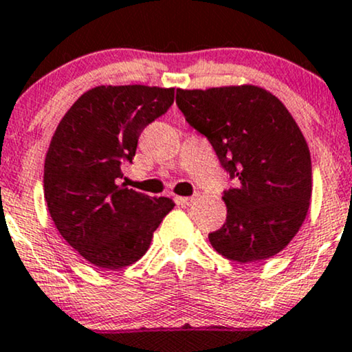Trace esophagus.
Instances as JSON below:
<instances>
[{
    "label": "esophagus",
    "mask_w": 352,
    "mask_h": 352,
    "mask_svg": "<svg viewBox=\"0 0 352 352\" xmlns=\"http://www.w3.org/2000/svg\"><path fill=\"white\" fill-rule=\"evenodd\" d=\"M197 200H198V195L195 193V195H192V197H179L177 198V203H179V205H184V206H190V205H193Z\"/></svg>",
    "instance_id": "34e87169"
}]
</instances>
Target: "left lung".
<instances>
[{"mask_svg":"<svg viewBox=\"0 0 352 352\" xmlns=\"http://www.w3.org/2000/svg\"><path fill=\"white\" fill-rule=\"evenodd\" d=\"M177 107L234 180L223 195L226 223L210 232L211 245L236 262L280 252L303 224L311 198L310 151L289 109L254 85L179 88Z\"/></svg>","mask_w":352,"mask_h":352,"instance_id":"1","label":"left lung"}]
</instances>
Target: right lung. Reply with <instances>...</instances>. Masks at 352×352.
<instances>
[{"mask_svg": "<svg viewBox=\"0 0 352 352\" xmlns=\"http://www.w3.org/2000/svg\"><path fill=\"white\" fill-rule=\"evenodd\" d=\"M173 88L101 85L72 104L50 141L44 198L63 239L101 269L134 264L175 203L118 185L142 129L167 111Z\"/></svg>", "mask_w": 352, "mask_h": 352, "instance_id": "add662e5", "label": "right lung"}]
</instances>
